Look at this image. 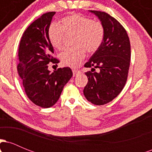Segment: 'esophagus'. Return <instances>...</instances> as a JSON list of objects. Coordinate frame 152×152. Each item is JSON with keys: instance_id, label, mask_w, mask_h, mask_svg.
I'll list each match as a JSON object with an SVG mask.
<instances>
[{"instance_id": "esophagus-1", "label": "esophagus", "mask_w": 152, "mask_h": 152, "mask_svg": "<svg viewBox=\"0 0 152 152\" xmlns=\"http://www.w3.org/2000/svg\"><path fill=\"white\" fill-rule=\"evenodd\" d=\"M79 73H80L79 71H78V70H73V74H74V76H76V75H78V74H79Z\"/></svg>"}]
</instances>
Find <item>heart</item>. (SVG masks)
Listing matches in <instances>:
<instances>
[{"instance_id": "1", "label": "heart", "mask_w": 152, "mask_h": 152, "mask_svg": "<svg viewBox=\"0 0 152 152\" xmlns=\"http://www.w3.org/2000/svg\"><path fill=\"white\" fill-rule=\"evenodd\" d=\"M65 34L74 35L73 44L75 46L61 53V61L64 66L76 68L85 58L86 50L92 53L99 49L104 41L105 31L100 21L75 14L63 18L60 25L53 23L48 28V39L57 49L62 48Z\"/></svg>"}]
</instances>
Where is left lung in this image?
<instances>
[{
	"instance_id": "8db88e82",
	"label": "left lung",
	"mask_w": 152,
	"mask_h": 152,
	"mask_svg": "<svg viewBox=\"0 0 152 152\" xmlns=\"http://www.w3.org/2000/svg\"><path fill=\"white\" fill-rule=\"evenodd\" d=\"M90 12L102 22L105 34L102 44L84 65L91 71L85 73L88 83L83 94L88 102L100 106L116 98L126 84L131 46L126 30L116 19L105 12Z\"/></svg>"
}]
</instances>
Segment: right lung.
<instances>
[{
  "label": "right lung",
  "mask_w": 152,
  "mask_h": 152,
  "mask_svg": "<svg viewBox=\"0 0 152 152\" xmlns=\"http://www.w3.org/2000/svg\"><path fill=\"white\" fill-rule=\"evenodd\" d=\"M55 13L48 12L33 22L24 31L18 48L17 69L26 94L34 104L42 108H49L57 102L73 76L69 67L59 68L52 73L48 69L50 62H59L52 56L53 47L48 36Z\"/></svg>",
  "instance_id": "1"
}]
</instances>
